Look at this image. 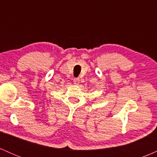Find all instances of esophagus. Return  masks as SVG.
Returning a JSON list of instances; mask_svg holds the SVG:
<instances>
[{
    "instance_id": "1",
    "label": "esophagus",
    "mask_w": 157,
    "mask_h": 157,
    "mask_svg": "<svg viewBox=\"0 0 157 157\" xmlns=\"http://www.w3.org/2000/svg\"><path fill=\"white\" fill-rule=\"evenodd\" d=\"M73 82H74V84L78 85L79 83H80V80H79L78 78H75V79H74Z\"/></svg>"
}]
</instances>
